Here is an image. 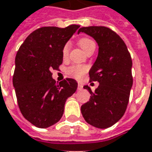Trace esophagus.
<instances>
[{"label":"esophagus","instance_id":"obj_1","mask_svg":"<svg viewBox=\"0 0 152 152\" xmlns=\"http://www.w3.org/2000/svg\"><path fill=\"white\" fill-rule=\"evenodd\" d=\"M77 88H78V90H81L83 88V86H82V85L80 83H78V87Z\"/></svg>","mask_w":152,"mask_h":152}]
</instances>
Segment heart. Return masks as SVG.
<instances>
[{
  "mask_svg": "<svg viewBox=\"0 0 152 152\" xmlns=\"http://www.w3.org/2000/svg\"><path fill=\"white\" fill-rule=\"evenodd\" d=\"M79 44L86 53H87L88 51L91 50L92 48H95V43H94V40H92L90 38H86V37H84V38H81L80 39ZM69 50H70V43H66L62 48V50H61V53H62L63 58H67L69 54ZM86 66L81 65H72L66 70L67 75L72 76L74 78H76V79H81L84 75L86 73Z\"/></svg>",
  "mask_w": 152,
  "mask_h": 152,
  "instance_id": "heart-1",
  "label": "heart"
}]
</instances>
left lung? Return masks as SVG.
<instances>
[{"label": "left lung", "mask_w": 152, "mask_h": 152, "mask_svg": "<svg viewBox=\"0 0 152 152\" xmlns=\"http://www.w3.org/2000/svg\"><path fill=\"white\" fill-rule=\"evenodd\" d=\"M99 45L96 61L89 72L91 81H98V88L92 92L90 100L80 108L85 120L98 128L113 126L124 116L127 109L132 86L131 55L124 40L111 28L104 26L82 27Z\"/></svg>", "instance_id": "1"}]
</instances>
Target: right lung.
I'll return each instance as SVG.
<instances>
[{
	"mask_svg": "<svg viewBox=\"0 0 152 152\" xmlns=\"http://www.w3.org/2000/svg\"><path fill=\"white\" fill-rule=\"evenodd\" d=\"M80 25L66 28L41 27L26 38L15 57L13 86L24 118L33 125L46 128L61 119L66 99L77 89V82L66 78L60 83L51 71L62 63V48Z\"/></svg>",
	"mask_w": 152,
	"mask_h": 152,
	"instance_id": "1",
	"label": "right lung"
}]
</instances>
